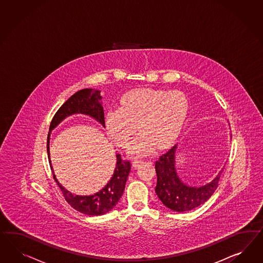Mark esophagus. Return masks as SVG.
I'll return each mask as SVG.
<instances>
[{"mask_svg":"<svg viewBox=\"0 0 263 263\" xmlns=\"http://www.w3.org/2000/svg\"><path fill=\"white\" fill-rule=\"evenodd\" d=\"M141 163H143V160H138V159H135L134 161H133V166L136 168V167H138V166L140 165Z\"/></svg>","mask_w":263,"mask_h":263,"instance_id":"esophagus-1","label":"esophagus"}]
</instances>
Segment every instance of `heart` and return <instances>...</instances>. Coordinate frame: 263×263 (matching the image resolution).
I'll return each mask as SVG.
<instances>
[{
	"label": "heart",
	"instance_id": "obj_1",
	"mask_svg": "<svg viewBox=\"0 0 263 263\" xmlns=\"http://www.w3.org/2000/svg\"><path fill=\"white\" fill-rule=\"evenodd\" d=\"M120 103L119 108L106 113L105 128L122 147L128 145L138 128L140 134L128 148V154L136 157L149 154L156 144L164 147L172 142L180 134L187 112L186 98L178 91H132Z\"/></svg>",
	"mask_w": 263,
	"mask_h": 263
}]
</instances>
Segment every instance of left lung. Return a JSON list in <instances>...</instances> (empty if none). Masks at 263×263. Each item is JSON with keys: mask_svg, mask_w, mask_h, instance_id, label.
<instances>
[{"mask_svg": "<svg viewBox=\"0 0 263 263\" xmlns=\"http://www.w3.org/2000/svg\"><path fill=\"white\" fill-rule=\"evenodd\" d=\"M178 145H175L156 161V172L158 181L156 193L166 208L184 212L194 210L205 203L217 189L218 181L223 169L217 176L201 186H191L180 180L176 168V152Z\"/></svg>", "mask_w": 263, "mask_h": 263, "instance_id": "8db88e82", "label": "left lung"}]
</instances>
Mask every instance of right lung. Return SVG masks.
<instances>
[{
	"mask_svg": "<svg viewBox=\"0 0 263 263\" xmlns=\"http://www.w3.org/2000/svg\"><path fill=\"white\" fill-rule=\"evenodd\" d=\"M101 91L93 88H85L76 92L61 105L53 116L50 125V132L47 141V152L50 166L53 172V179L59 184L62 194L67 203L76 210L90 216L104 215L109 212L117 204L123 195L128 174L130 171V163L123 160L119 154H116V167L111 179L99 192L89 196L74 195L63 187L53 173V166L50 158V136L53 128L58 127L62 121L73 114H84L95 119L105 128V115L102 105Z\"/></svg>",
	"mask_w": 263,
	"mask_h": 263,
	"instance_id": "obj_1",
	"label": "right lung"
}]
</instances>
